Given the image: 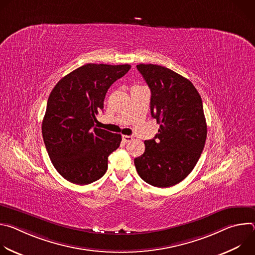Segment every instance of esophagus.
<instances>
[{"label":"esophagus","mask_w":255,"mask_h":255,"mask_svg":"<svg viewBox=\"0 0 255 255\" xmlns=\"http://www.w3.org/2000/svg\"><path fill=\"white\" fill-rule=\"evenodd\" d=\"M122 139H123V142L124 143H128V142H131L133 140V137L132 136H129V135H123L122 136Z\"/></svg>","instance_id":"esophagus-1"}]
</instances>
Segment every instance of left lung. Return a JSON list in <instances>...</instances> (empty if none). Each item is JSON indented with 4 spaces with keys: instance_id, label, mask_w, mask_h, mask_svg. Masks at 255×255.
<instances>
[{
    "instance_id": "left-lung-1",
    "label": "left lung",
    "mask_w": 255,
    "mask_h": 255,
    "mask_svg": "<svg viewBox=\"0 0 255 255\" xmlns=\"http://www.w3.org/2000/svg\"><path fill=\"white\" fill-rule=\"evenodd\" d=\"M137 69L150 89L151 116L160 125L153 139L144 141L145 151L134 164L147 184L168 188L191 173L204 149L203 102L194 85L169 68L138 64Z\"/></svg>"
}]
</instances>
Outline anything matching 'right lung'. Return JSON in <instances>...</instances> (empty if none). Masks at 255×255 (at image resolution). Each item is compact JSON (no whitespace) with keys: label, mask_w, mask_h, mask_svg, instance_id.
<instances>
[{"label":"right lung","mask_w":255,"mask_h":255,"mask_svg":"<svg viewBox=\"0 0 255 255\" xmlns=\"http://www.w3.org/2000/svg\"><path fill=\"white\" fill-rule=\"evenodd\" d=\"M130 68L88 63L63 77L51 91L42 136L53 166L70 183L84 186L101 178L108 169V156L120 146V134L94 125L109 88Z\"/></svg>","instance_id":"1"}]
</instances>
